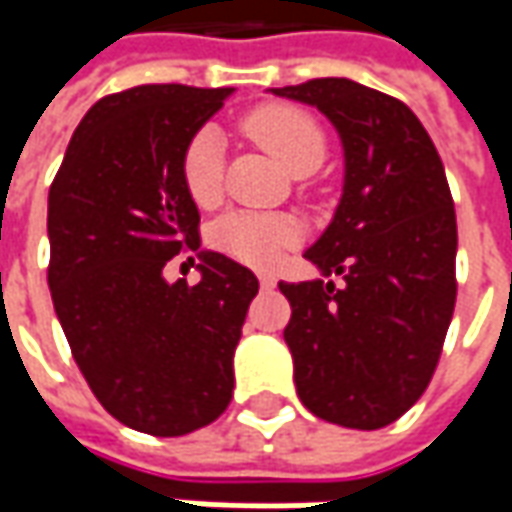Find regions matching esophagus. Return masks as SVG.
Wrapping results in <instances>:
<instances>
[{"instance_id":"esophagus-1","label":"esophagus","mask_w":512,"mask_h":512,"mask_svg":"<svg viewBox=\"0 0 512 512\" xmlns=\"http://www.w3.org/2000/svg\"><path fill=\"white\" fill-rule=\"evenodd\" d=\"M259 285H262V290H270V287H276V279H273V276H267V273H262V276H259Z\"/></svg>"}]
</instances>
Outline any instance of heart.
<instances>
[{
    "label": "heart",
    "instance_id": "1",
    "mask_svg": "<svg viewBox=\"0 0 512 512\" xmlns=\"http://www.w3.org/2000/svg\"><path fill=\"white\" fill-rule=\"evenodd\" d=\"M245 133L293 176H307L325 162L327 133L310 110L290 102H267L253 108L242 122ZM179 173L187 196L199 207H213L225 190V156L222 136L213 128L196 130L182 150ZM210 239L227 256L247 265H270L282 250L296 242V225L285 216H267L250 210H233L222 216Z\"/></svg>",
    "mask_w": 512,
    "mask_h": 512
}]
</instances>
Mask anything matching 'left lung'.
Here are the masks:
<instances>
[{
  "label": "left lung",
  "instance_id": "8db88e82",
  "mask_svg": "<svg viewBox=\"0 0 512 512\" xmlns=\"http://www.w3.org/2000/svg\"><path fill=\"white\" fill-rule=\"evenodd\" d=\"M342 133L344 196L305 259L344 285L279 282L296 393L319 419L379 430L419 402L456 307V210L439 150L402 99L350 79L273 88Z\"/></svg>",
  "mask_w": 512,
  "mask_h": 512
}]
</instances>
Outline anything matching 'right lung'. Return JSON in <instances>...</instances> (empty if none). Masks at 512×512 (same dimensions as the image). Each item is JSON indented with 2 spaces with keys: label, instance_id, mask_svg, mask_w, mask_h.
<instances>
[{
  "label": "right lung",
  "instance_id": "right-lung-1",
  "mask_svg": "<svg viewBox=\"0 0 512 512\" xmlns=\"http://www.w3.org/2000/svg\"><path fill=\"white\" fill-rule=\"evenodd\" d=\"M227 93L139 85L102 96L50 185L48 285L70 353L110 416L150 436H185L225 413L259 293V279L222 253H199L196 285L162 273L199 250L179 159Z\"/></svg>",
  "mask_w": 512,
  "mask_h": 512
}]
</instances>
